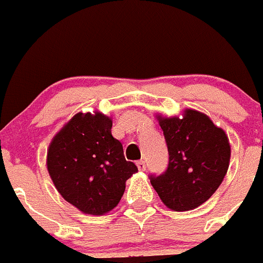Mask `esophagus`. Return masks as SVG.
I'll list each match as a JSON object with an SVG mask.
<instances>
[{
  "label": "esophagus",
  "instance_id": "obj_1",
  "mask_svg": "<svg viewBox=\"0 0 263 263\" xmlns=\"http://www.w3.org/2000/svg\"><path fill=\"white\" fill-rule=\"evenodd\" d=\"M136 166H137V169L141 170V172H143V170H145V162H144L143 160L137 161V162H136Z\"/></svg>",
  "mask_w": 263,
  "mask_h": 263
}]
</instances>
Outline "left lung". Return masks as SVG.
Here are the masks:
<instances>
[{"label": "left lung", "mask_w": 263, "mask_h": 263, "mask_svg": "<svg viewBox=\"0 0 263 263\" xmlns=\"http://www.w3.org/2000/svg\"><path fill=\"white\" fill-rule=\"evenodd\" d=\"M169 152V165L151 183L165 205L190 211L217 190L229 166L231 145L224 129L203 112L186 108L182 118L161 117Z\"/></svg>", "instance_id": "obj_1"}]
</instances>
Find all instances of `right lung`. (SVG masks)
<instances>
[{"label":"right lung","mask_w":263,"mask_h":263,"mask_svg":"<svg viewBox=\"0 0 263 263\" xmlns=\"http://www.w3.org/2000/svg\"><path fill=\"white\" fill-rule=\"evenodd\" d=\"M111 127L102 112H79L49 144V177L64 199L84 214L103 215L117 207L126 181L137 172Z\"/></svg>","instance_id":"1"}]
</instances>
